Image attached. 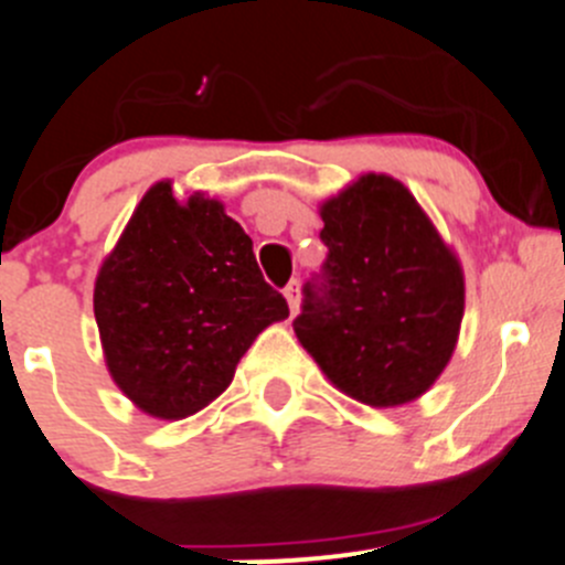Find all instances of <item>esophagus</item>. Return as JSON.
<instances>
[{
    "label": "esophagus",
    "mask_w": 565,
    "mask_h": 565,
    "mask_svg": "<svg viewBox=\"0 0 565 565\" xmlns=\"http://www.w3.org/2000/svg\"><path fill=\"white\" fill-rule=\"evenodd\" d=\"M285 299H288V307H290V312H296L299 310V282L296 280H290L288 285H285Z\"/></svg>",
    "instance_id": "esophagus-1"
}]
</instances>
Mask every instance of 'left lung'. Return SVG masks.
Here are the masks:
<instances>
[{"instance_id":"obj_1","label":"left lung","mask_w":565,"mask_h":565,"mask_svg":"<svg viewBox=\"0 0 565 565\" xmlns=\"http://www.w3.org/2000/svg\"><path fill=\"white\" fill-rule=\"evenodd\" d=\"M321 271L294 318L329 382L367 406L426 393L448 365L465 316V275L409 189L362 175L321 209Z\"/></svg>"}]
</instances>
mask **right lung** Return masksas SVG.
<instances>
[{
	"mask_svg": "<svg viewBox=\"0 0 565 565\" xmlns=\"http://www.w3.org/2000/svg\"><path fill=\"white\" fill-rule=\"evenodd\" d=\"M93 310L117 387L148 415L178 420L225 393L288 301L222 203L192 194L181 205L161 181L100 266Z\"/></svg>",
	"mask_w": 565,
	"mask_h": 565,
	"instance_id": "right-lung-1",
	"label": "right lung"
}]
</instances>
